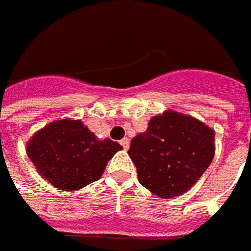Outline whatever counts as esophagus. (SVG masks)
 I'll return each mask as SVG.
<instances>
[{"instance_id":"esophagus-1","label":"esophagus","mask_w":251,"mask_h":251,"mask_svg":"<svg viewBox=\"0 0 251 251\" xmlns=\"http://www.w3.org/2000/svg\"><path fill=\"white\" fill-rule=\"evenodd\" d=\"M120 144L123 146L124 150H128V147H130V140H128V138H123V140L120 141Z\"/></svg>"}]
</instances>
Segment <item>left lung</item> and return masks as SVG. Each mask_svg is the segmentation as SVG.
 Listing matches in <instances>:
<instances>
[{"instance_id": "1", "label": "left lung", "mask_w": 251, "mask_h": 251, "mask_svg": "<svg viewBox=\"0 0 251 251\" xmlns=\"http://www.w3.org/2000/svg\"><path fill=\"white\" fill-rule=\"evenodd\" d=\"M128 155L138 181L152 194L171 199L186 193L214 157V131L193 117L166 111L131 140Z\"/></svg>"}]
</instances>
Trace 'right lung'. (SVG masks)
I'll return each mask as SVG.
<instances>
[{
  "label": "right lung",
  "mask_w": 251,
  "mask_h": 251,
  "mask_svg": "<svg viewBox=\"0 0 251 251\" xmlns=\"http://www.w3.org/2000/svg\"><path fill=\"white\" fill-rule=\"evenodd\" d=\"M123 147L107 138L100 141L80 120L45 126L29 140L27 154L38 173L60 190H78L97 181L108 160Z\"/></svg>",
  "instance_id": "add662e5"
}]
</instances>
